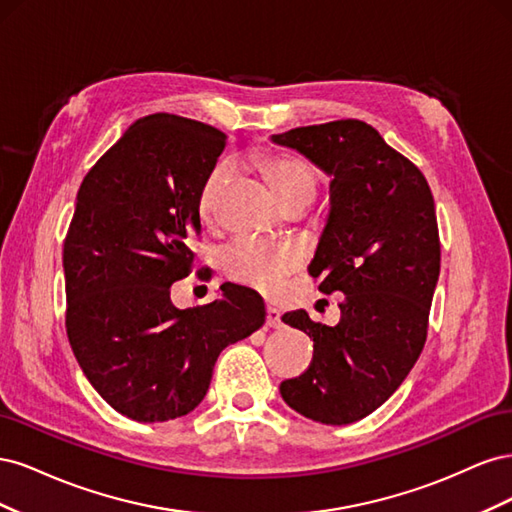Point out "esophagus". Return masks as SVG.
<instances>
[{
  "label": "esophagus",
  "instance_id": "1",
  "mask_svg": "<svg viewBox=\"0 0 512 512\" xmlns=\"http://www.w3.org/2000/svg\"><path fill=\"white\" fill-rule=\"evenodd\" d=\"M267 327H271V329H280L282 327V312L280 309H275V307H267Z\"/></svg>",
  "mask_w": 512,
  "mask_h": 512
}]
</instances>
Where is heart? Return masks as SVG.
<instances>
[{"mask_svg":"<svg viewBox=\"0 0 512 512\" xmlns=\"http://www.w3.org/2000/svg\"><path fill=\"white\" fill-rule=\"evenodd\" d=\"M260 168L284 207H290L292 203H312L314 200L318 177L305 160L292 156H269L260 160ZM232 175H235V164L232 162L215 164L207 175L198 198L200 213L205 218H211L218 209ZM218 262L230 280L273 294L280 290L284 277L297 267L299 256L294 252V247L286 243L237 237L222 247Z\"/></svg>","mask_w":512,"mask_h":512,"instance_id":"b5f03b06","label":"heart"}]
</instances>
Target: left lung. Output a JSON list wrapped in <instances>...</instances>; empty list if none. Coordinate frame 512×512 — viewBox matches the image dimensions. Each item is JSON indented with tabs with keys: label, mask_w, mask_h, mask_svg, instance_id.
<instances>
[{
	"label": "left lung",
	"mask_w": 512,
	"mask_h": 512,
	"mask_svg": "<svg viewBox=\"0 0 512 512\" xmlns=\"http://www.w3.org/2000/svg\"><path fill=\"white\" fill-rule=\"evenodd\" d=\"M331 179L329 215L309 275L342 292V320L318 324L305 309L282 316L314 339L305 374L282 399L324 425H348L380 408L406 380L427 339L440 275V237L429 185L365 121L342 119L271 136Z\"/></svg>",
	"instance_id": "left-lung-1"
}]
</instances>
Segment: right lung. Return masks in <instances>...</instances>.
Listing matches in <instances>:
<instances>
[{"mask_svg": "<svg viewBox=\"0 0 512 512\" xmlns=\"http://www.w3.org/2000/svg\"><path fill=\"white\" fill-rule=\"evenodd\" d=\"M226 134L185 117L134 121L89 170L64 243L66 329L85 378L108 406L162 423L205 399L220 352L267 318L258 292L222 284L209 305L179 309L200 235L198 198Z\"/></svg>", "mask_w": 512, "mask_h": 512, "instance_id": "obj_1", "label": "right lung"}]
</instances>
